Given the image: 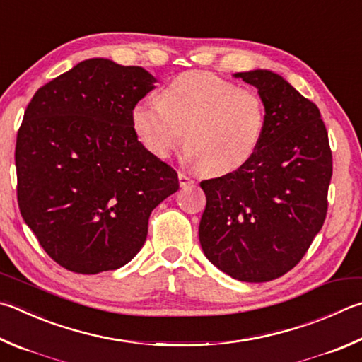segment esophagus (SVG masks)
Here are the masks:
<instances>
[{
  "instance_id": "1",
  "label": "esophagus",
  "mask_w": 362,
  "mask_h": 362,
  "mask_svg": "<svg viewBox=\"0 0 362 362\" xmlns=\"http://www.w3.org/2000/svg\"><path fill=\"white\" fill-rule=\"evenodd\" d=\"M179 183H180V188H187V187H193L194 180L189 179L188 175L179 173Z\"/></svg>"
}]
</instances>
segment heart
Wrapping results in <instances>:
<instances>
[{"label":"heart","instance_id":"heart-1","mask_svg":"<svg viewBox=\"0 0 362 362\" xmlns=\"http://www.w3.org/2000/svg\"><path fill=\"white\" fill-rule=\"evenodd\" d=\"M131 123L158 158L169 156L183 139L193 166L210 175H226L253 158L264 134L266 107L253 88L192 71L174 77L161 90L160 101H137Z\"/></svg>","mask_w":362,"mask_h":362}]
</instances>
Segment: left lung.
Instances as JSON below:
<instances>
[{
    "instance_id": "8db88e82",
    "label": "left lung",
    "mask_w": 362,
    "mask_h": 362,
    "mask_svg": "<svg viewBox=\"0 0 362 362\" xmlns=\"http://www.w3.org/2000/svg\"><path fill=\"white\" fill-rule=\"evenodd\" d=\"M264 101L258 150L235 173L201 182L204 255L233 279L261 284L298 264L323 226L332 153L320 110L267 69L235 72Z\"/></svg>"
}]
</instances>
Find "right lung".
Listing matches in <instances>:
<instances>
[{
	"instance_id": "obj_1",
	"label": "right lung",
	"mask_w": 362,
	"mask_h": 362,
	"mask_svg": "<svg viewBox=\"0 0 362 362\" xmlns=\"http://www.w3.org/2000/svg\"><path fill=\"white\" fill-rule=\"evenodd\" d=\"M156 78L91 58L39 88L17 133V199L52 259L77 274L115 271L139 253L175 170L137 141L131 109Z\"/></svg>"
}]
</instances>
